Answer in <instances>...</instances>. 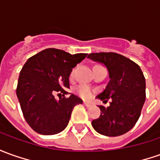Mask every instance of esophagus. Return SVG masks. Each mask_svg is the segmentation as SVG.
Returning a JSON list of instances; mask_svg holds the SVG:
<instances>
[{
  "instance_id": "34e87169",
  "label": "esophagus",
  "mask_w": 160,
  "mask_h": 160,
  "mask_svg": "<svg viewBox=\"0 0 160 160\" xmlns=\"http://www.w3.org/2000/svg\"><path fill=\"white\" fill-rule=\"evenodd\" d=\"M83 104H84L85 106H87V107H91L92 106V104L88 102H83Z\"/></svg>"
}]
</instances>
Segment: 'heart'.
<instances>
[{
	"mask_svg": "<svg viewBox=\"0 0 160 160\" xmlns=\"http://www.w3.org/2000/svg\"><path fill=\"white\" fill-rule=\"evenodd\" d=\"M72 73H73V72H72ZM75 91L76 93L80 96H81L82 98L88 99L91 97V95H92V89L90 88L88 86H86V85H80L79 87H77Z\"/></svg>",
	"mask_w": 160,
	"mask_h": 160,
	"instance_id": "1",
	"label": "heart"
}]
</instances>
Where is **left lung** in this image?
<instances>
[{"label": "left lung", "instance_id": "8db88e82", "mask_svg": "<svg viewBox=\"0 0 160 160\" xmlns=\"http://www.w3.org/2000/svg\"><path fill=\"white\" fill-rule=\"evenodd\" d=\"M88 58L103 64L108 71L109 81L96 98L109 106H99L101 116L92 121L98 133L117 137L131 130L138 122L145 102V79L135 62L115 52L90 53Z\"/></svg>", "mask_w": 160, "mask_h": 160}]
</instances>
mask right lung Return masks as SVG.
<instances>
[{"label": "right lung", "mask_w": 160, "mask_h": 160, "mask_svg": "<svg viewBox=\"0 0 160 160\" xmlns=\"http://www.w3.org/2000/svg\"><path fill=\"white\" fill-rule=\"evenodd\" d=\"M87 55H72L49 48L30 58L22 66L16 95L26 122L36 132L42 135L61 132L68 124L74 106L82 104V100L75 94L65 97L68 94L65 89L69 88L72 68ZM56 92H61L64 97L57 100L53 95Z\"/></svg>", "instance_id": "obj_1"}]
</instances>
